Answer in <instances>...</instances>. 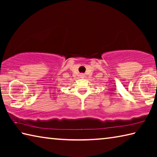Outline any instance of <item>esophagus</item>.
Listing matches in <instances>:
<instances>
[{"label":"esophagus","instance_id":"1","mask_svg":"<svg viewBox=\"0 0 157 157\" xmlns=\"http://www.w3.org/2000/svg\"><path fill=\"white\" fill-rule=\"evenodd\" d=\"M80 77L82 78H84V74H80Z\"/></svg>","mask_w":157,"mask_h":157}]
</instances>
